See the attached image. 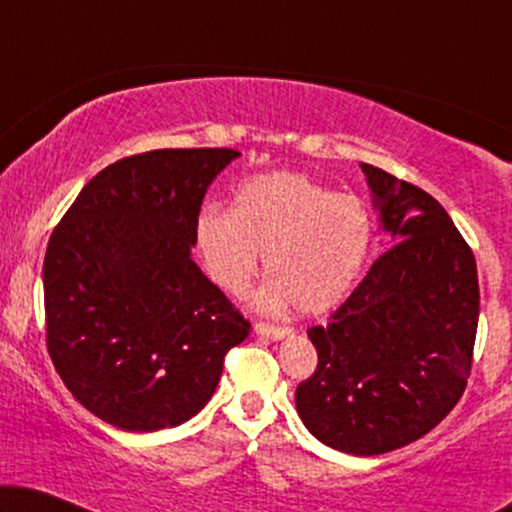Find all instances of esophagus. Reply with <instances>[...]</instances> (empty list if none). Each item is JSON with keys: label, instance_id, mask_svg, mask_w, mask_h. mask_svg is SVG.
Returning a JSON list of instances; mask_svg holds the SVG:
<instances>
[{"label": "esophagus", "instance_id": "34e87169", "mask_svg": "<svg viewBox=\"0 0 512 512\" xmlns=\"http://www.w3.org/2000/svg\"><path fill=\"white\" fill-rule=\"evenodd\" d=\"M254 328L258 335H263V338H270V340H282L286 335H293L291 326H272V324H265V321H258Z\"/></svg>", "mask_w": 512, "mask_h": 512}]
</instances>
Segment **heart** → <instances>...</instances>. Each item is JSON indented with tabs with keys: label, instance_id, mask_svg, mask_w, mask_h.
<instances>
[{
	"label": "heart",
	"instance_id": "obj_1",
	"mask_svg": "<svg viewBox=\"0 0 512 512\" xmlns=\"http://www.w3.org/2000/svg\"><path fill=\"white\" fill-rule=\"evenodd\" d=\"M373 216L361 198L335 193L305 172H265L244 179L235 207L207 205L195 221V244L216 286L242 293L261 251L270 279L258 293L263 310L296 303L321 314L347 296L373 247Z\"/></svg>",
	"mask_w": 512,
	"mask_h": 512
}]
</instances>
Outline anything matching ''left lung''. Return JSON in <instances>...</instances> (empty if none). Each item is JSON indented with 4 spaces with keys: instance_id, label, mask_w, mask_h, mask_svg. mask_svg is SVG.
I'll list each match as a JSON object with an SVG mask.
<instances>
[{
    "instance_id": "obj_1",
    "label": "left lung",
    "mask_w": 512,
    "mask_h": 512,
    "mask_svg": "<svg viewBox=\"0 0 512 512\" xmlns=\"http://www.w3.org/2000/svg\"><path fill=\"white\" fill-rule=\"evenodd\" d=\"M396 244L331 314L307 328L317 370L296 408L314 438L373 457L422 438L459 403L471 375L480 289L475 256L429 193L361 163Z\"/></svg>"
}]
</instances>
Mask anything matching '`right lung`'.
Listing matches in <instances>:
<instances>
[{"instance_id": "1", "label": "right lung", "mask_w": 512, "mask_h": 512, "mask_svg": "<svg viewBox=\"0 0 512 512\" xmlns=\"http://www.w3.org/2000/svg\"><path fill=\"white\" fill-rule=\"evenodd\" d=\"M235 149H158L83 186L44 258L46 347L83 408L125 431L205 408L251 324L193 263L195 221Z\"/></svg>"}]
</instances>
